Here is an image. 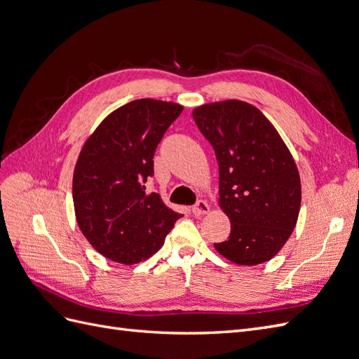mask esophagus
<instances>
[{"mask_svg": "<svg viewBox=\"0 0 359 359\" xmlns=\"http://www.w3.org/2000/svg\"><path fill=\"white\" fill-rule=\"evenodd\" d=\"M208 211H210V206H208V203H206L205 201H198L196 203L191 206V212L196 215V217H201L203 214H208Z\"/></svg>", "mask_w": 359, "mask_h": 359, "instance_id": "34e87169", "label": "esophagus"}]
</instances>
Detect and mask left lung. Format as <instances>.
Returning <instances> with one entry per match:
<instances>
[{
  "label": "left lung",
  "instance_id": "1",
  "mask_svg": "<svg viewBox=\"0 0 359 359\" xmlns=\"http://www.w3.org/2000/svg\"><path fill=\"white\" fill-rule=\"evenodd\" d=\"M214 148L220 173V206L231 220L217 252L238 265L274 257L295 229L301 182L277 130L255 106L240 100L203 104L193 112Z\"/></svg>",
  "mask_w": 359,
  "mask_h": 359
}]
</instances>
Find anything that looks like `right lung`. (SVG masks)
<instances>
[{"mask_svg":"<svg viewBox=\"0 0 359 359\" xmlns=\"http://www.w3.org/2000/svg\"><path fill=\"white\" fill-rule=\"evenodd\" d=\"M182 112L175 103L140 99L107 116L86 140L73 175L76 220L104 257L124 265L154 255L182 214L145 191L154 153Z\"/></svg>","mask_w":359,"mask_h":359,"instance_id":"add662e5","label":"right lung"}]
</instances>
